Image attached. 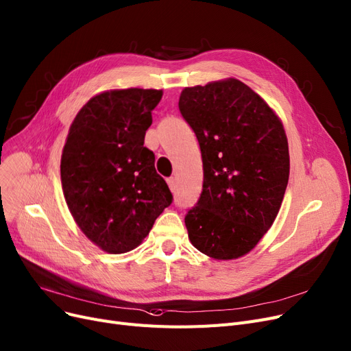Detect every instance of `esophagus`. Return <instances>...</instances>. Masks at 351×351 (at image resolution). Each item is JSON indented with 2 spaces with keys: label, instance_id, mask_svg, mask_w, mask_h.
Wrapping results in <instances>:
<instances>
[{
  "label": "esophagus",
  "instance_id": "esophagus-1",
  "mask_svg": "<svg viewBox=\"0 0 351 351\" xmlns=\"http://www.w3.org/2000/svg\"><path fill=\"white\" fill-rule=\"evenodd\" d=\"M168 186H170V189H171V191H176V189H177V181H176V177H170L168 178Z\"/></svg>",
  "mask_w": 351,
  "mask_h": 351
}]
</instances>
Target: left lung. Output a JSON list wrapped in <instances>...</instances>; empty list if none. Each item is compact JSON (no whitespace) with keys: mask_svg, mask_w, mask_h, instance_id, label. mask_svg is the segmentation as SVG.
I'll list each match as a JSON object with an SVG mask.
<instances>
[{"mask_svg":"<svg viewBox=\"0 0 351 351\" xmlns=\"http://www.w3.org/2000/svg\"><path fill=\"white\" fill-rule=\"evenodd\" d=\"M178 108L199 139L203 191L186 217L202 254L229 261L246 255L269 230L289 177L282 122L237 79L183 89Z\"/></svg>","mask_w":351,"mask_h":351,"instance_id":"8db88e82","label":"left lung"}]
</instances>
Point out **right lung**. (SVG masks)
Segmentation results:
<instances>
[{"mask_svg":"<svg viewBox=\"0 0 351 351\" xmlns=\"http://www.w3.org/2000/svg\"><path fill=\"white\" fill-rule=\"evenodd\" d=\"M161 96L157 89L104 92L70 125L60 162L64 199L80 230L108 254L141 245L173 203L156 156L144 147Z\"/></svg>","mask_w":351,"mask_h":351,"instance_id":"add662e5","label":"right lung"}]
</instances>
